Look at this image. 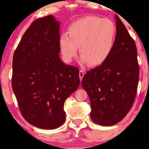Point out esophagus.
Masks as SVG:
<instances>
[{
	"instance_id": "34e87169",
	"label": "esophagus",
	"mask_w": 149,
	"mask_h": 149,
	"mask_svg": "<svg viewBox=\"0 0 149 149\" xmlns=\"http://www.w3.org/2000/svg\"><path fill=\"white\" fill-rule=\"evenodd\" d=\"M84 71L83 70H80L79 71V78H80V80H82L83 76H84Z\"/></svg>"
}]
</instances>
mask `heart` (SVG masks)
Masks as SVG:
<instances>
[{
	"instance_id": "obj_1",
	"label": "heart",
	"mask_w": 149,
	"mask_h": 149,
	"mask_svg": "<svg viewBox=\"0 0 149 149\" xmlns=\"http://www.w3.org/2000/svg\"><path fill=\"white\" fill-rule=\"evenodd\" d=\"M68 34L59 37V47L63 58L70 62L77 56L79 47L81 62L90 66L103 64L113 52L117 29L113 22L96 16H87L68 26Z\"/></svg>"
}]
</instances>
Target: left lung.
Masks as SVG:
<instances>
[{"label":"left lung","instance_id":"left-lung-1","mask_svg":"<svg viewBox=\"0 0 149 149\" xmlns=\"http://www.w3.org/2000/svg\"><path fill=\"white\" fill-rule=\"evenodd\" d=\"M115 17L117 34L111 56L87 71L81 83L90 100L91 119L102 126L115 125L125 117L135 100L139 79L136 43L119 17Z\"/></svg>","mask_w":149,"mask_h":149}]
</instances>
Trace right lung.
Returning <instances> with one entry per match:
<instances>
[{
    "mask_svg": "<svg viewBox=\"0 0 149 149\" xmlns=\"http://www.w3.org/2000/svg\"><path fill=\"white\" fill-rule=\"evenodd\" d=\"M60 22L50 15L36 19L14 52L12 88L24 119L45 130L65 121L64 104L80 84L77 67L60 58Z\"/></svg>",
    "mask_w": 149,
    "mask_h": 149,
    "instance_id": "1",
    "label": "right lung"
}]
</instances>
